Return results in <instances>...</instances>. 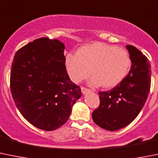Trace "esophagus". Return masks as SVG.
<instances>
[{
  "instance_id": "obj_1",
  "label": "esophagus",
  "mask_w": 158,
  "mask_h": 158,
  "mask_svg": "<svg viewBox=\"0 0 158 158\" xmlns=\"http://www.w3.org/2000/svg\"><path fill=\"white\" fill-rule=\"evenodd\" d=\"M81 91H82V93L83 94H86V93H88V92H89V89H87V88H86V87H83V86H82V87H81Z\"/></svg>"
}]
</instances>
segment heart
I'll use <instances>...</instances> for the list:
<instances>
[{
	"mask_svg": "<svg viewBox=\"0 0 158 158\" xmlns=\"http://www.w3.org/2000/svg\"><path fill=\"white\" fill-rule=\"evenodd\" d=\"M131 63L126 50L101 42L84 46L65 58L66 69L73 82L79 83L93 73L91 85L102 84L106 88L118 85L127 76Z\"/></svg>",
	"mask_w": 158,
	"mask_h": 158,
	"instance_id": "1",
	"label": "heart"
}]
</instances>
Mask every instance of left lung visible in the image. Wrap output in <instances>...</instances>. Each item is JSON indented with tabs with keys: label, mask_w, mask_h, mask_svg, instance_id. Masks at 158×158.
I'll list each match as a JSON object with an SVG mask.
<instances>
[{
	"label": "left lung",
	"mask_w": 158,
	"mask_h": 158,
	"mask_svg": "<svg viewBox=\"0 0 158 158\" xmlns=\"http://www.w3.org/2000/svg\"><path fill=\"white\" fill-rule=\"evenodd\" d=\"M131 58L130 71L115 87L99 92L100 106L92 113L101 128L116 131L130 124L143 107L151 83V69L147 57L132 45L126 46Z\"/></svg>",
	"instance_id": "left-lung-1"
}]
</instances>
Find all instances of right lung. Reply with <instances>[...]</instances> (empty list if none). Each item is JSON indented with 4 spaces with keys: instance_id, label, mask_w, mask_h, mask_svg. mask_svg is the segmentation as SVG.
Wrapping results in <instances>:
<instances>
[{
    "instance_id": "obj_1",
    "label": "right lung",
    "mask_w": 158,
    "mask_h": 158,
    "mask_svg": "<svg viewBox=\"0 0 158 158\" xmlns=\"http://www.w3.org/2000/svg\"><path fill=\"white\" fill-rule=\"evenodd\" d=\"M64 44L40 38L16 52L10 86L22 115L38 129L52 131L63 126L81 97L65 67Z\"/></svg>"
}]
</instances>
